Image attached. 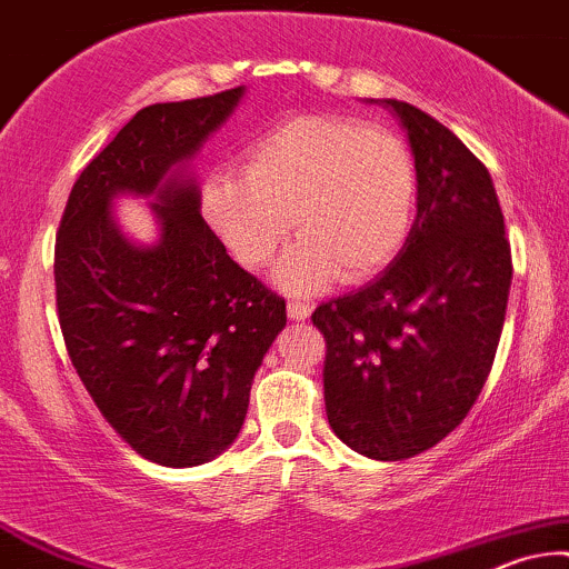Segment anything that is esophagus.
I'll use <instances>...</instances> for the list:
<instances>
[{
    "label": "esophagus",
    "instance_id": "1",
    "mask_svg": "<svg viewBox=\"0 0 569 569\" xmlns=\"http://www.w3.org/2000/svg\"><path fill=\"white\" fill-rule=\"evenodd\" d=\"M289 318L291 320H307L312 315V307L305 305V301H289Z\"/></svg>",
    "mask_w": 569,
    "mask_h": 569
}]
</instances>
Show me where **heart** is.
Masks as SVG:
<instances>
[{"label":"heart","instance_id":"heart-1","mask_svg":"<svg viewBox=\"0 0 569 569\" xmlns=\"http://www.w3.org/2000/svg\"><path fill=\"white\" fill-rule=\"evenodd\" d=\"M415 154L399 133L347 114H299L247 147L241 176L214 170L201 186V214L249 270L276 268L280 289L315 293L341 278L365 283L399 257L412 231Z\"/></svg>","mask_w":569,"mask_h":569}]
</instances>
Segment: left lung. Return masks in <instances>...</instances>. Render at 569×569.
Returning <instances> with one entry per match:
<instances>
[{
  "label": "left lung",
  "instance_id": "obj_1",
  "mask_svg": "<svg viewBox=\"0 0 569 569\" xmlns=\"http://www.w3.org/2000/svg\"><path fill=\"white\" fill-rule=\"evenodd\" d=\"M409 136L417 218L376 280L312 312L326 336V412L333 433L397 462L465 420L505 328L512 251L486 164L449 128L383 99Z\"/></svg>",
  "mask_w": 569,
  "mask_h": 569
}]
</instances>
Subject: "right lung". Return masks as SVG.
I'll use <instances>...</instances> for the list:
<instances>
[{"label":"right lung","instance_id":"right-lung-1","mask_svg":"<svg viewBox=\"0 0 569 569\" xmlns=\"http://www.w3.org/2000/svg\"><path fill=\"white\" fill-rule=\"evenodd\" d=\"M243 86L149 104L86 164L54 247L57 312L93 405L136 455L197 467L239 436L286 301L228 257L201 218L189 162L231 118ZM147 196L161 236L133 244L111 218Z\"/></svg>","mask_w":569,"mask_h":569}]
</instances>
